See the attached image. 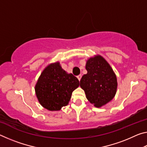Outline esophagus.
Here are the masks:
<instances>
[{
	"instance_id": "esophagus-1",
	"label": "esophagus",
	"mask_w": 147,
	"mask_h": 147,
	"mask_svg": "<svg viewBox=\"0 0 147 147\" xmlns=\"http://www.w3.org/2000/svg\"><path fill=\"white\" fill-rule=\"evenodd\" d=\"M77 78H78V80H79V81L80 80V79H81V78H82V75H81V74H80V75L77 76Z\"/></svg>"
}]
</instances>
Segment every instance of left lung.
I'll use <instances>...</instances> for the list:
<instances>
[{
  "label": "left lung",
  "mask_w": 147,
  "mask_h": 147,
  "mask_svg": "<svg viewBox=\"0 0 147 147\" xmlns=\"http://www.w3.org/2000/svg\"><path fill=\"white\" fill-rule=\"evenodd\" d=\"M88 73L82 77L80 86L86 98L95 107L102 106L112 100L116 93L117 82L109 65L100 56L89 59L86 63Z\"/></svg>",
  "instance_id": "left-lung-1"
}]
</instances>
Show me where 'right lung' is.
<instances>
[{
    "instance_id": "add662e5",
    "label": "right lung",
    "mask_w": 147,
    "mask_h": 147,
    "mask_svg": "<svg viewBox=\"0 0 147 147\" xmlns=\"http://www.w3.org/2000/svg\"><path fill=\"white\" fill-rule=\"evenodd\" d=\"M79 85L76 76L67 74L59 63H55L43 71L35 89L39 103L45 108L58 111L67 105L72 93Z\"/></svg>"
}]
</instances>
